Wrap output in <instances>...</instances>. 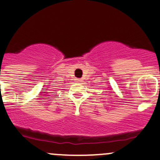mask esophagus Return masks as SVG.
I'll return each instance as SVG.
<instances>
[{"label": "esophagus", "mask_w": 160, "mask_h": 160, "mask_svg": "<svg viewBox=\"0 0 160 160\" xmlns=\"http://www.w3.org/2000/svg\"><path fill=\"white\" fill-rule=\"evenodd\" d=\"M77 80V82H80V81H81V80H80V79H77V80Z\"/></svg>", "instance_id": "obj_1"}]
</instances>
